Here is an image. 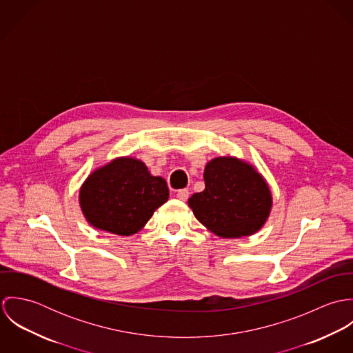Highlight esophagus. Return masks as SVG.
Instances as JSON below:
<instances>
[{
    "instance_id": "34e87169",
    "label": "esophagus",
    "mask_w": 353,
    "mask_h": 353,
    "mask_svg": "<svg viewBox=\"0 0 353 353\" xmlns=\"http://www.w3.org/2000/svg\"><path fill=\"white\" fill-rule=\"evenodd\" d=\"M176 197L181 200V201H186L189 199V190L188 189H182V190H178L176 193Z\"/></svg>"
}]
</instances>
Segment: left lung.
<instances>
[{"label": "left lung", "instance_id": "1", "mask_svg": "<svg viewBox=\"0 0 353 353\" xmlns=\"http://www.w3.org/2000/svg\"><path fill=\"white\" fill-rule=\"evenodd\" d=\"M205 190L189 199L197 220L221 238L256 232L266 221L272 194L254 167L235 157H216L203 171Z\"/></svg>", "mask_w": 353, "mask_h": 353}]
</instances>
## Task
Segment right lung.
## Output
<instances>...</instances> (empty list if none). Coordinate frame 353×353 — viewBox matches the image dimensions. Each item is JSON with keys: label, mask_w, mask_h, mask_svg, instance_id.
I'll list each match as a JSON object with an SVG mask.
<instances>
[{"label": "right lung", "mask_w": 353, "mask_h": 353, "mask_svg": "<svg viewBox=\"0 0 353 353\" xmlns=\"http://www.w3.org/2000/svg\"><path fill=\"white\" fill-rule=\"evenodd\" d=\"M161 176L132 157L114 159L95 170L80 189L81 210L94 227L122 236L139 232L168 200Z\"/></svg>", "instance_id": "right-lung-1"}]
</instances>
